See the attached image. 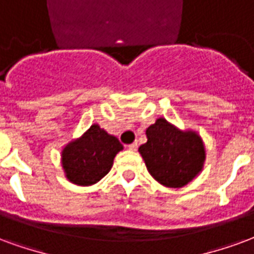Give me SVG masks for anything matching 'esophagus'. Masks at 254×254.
I'll use <instances>...</instances> for the list:
<instances>
[{
	"instance_id": "34e87169",
	"label": "esophagus",
	"mask_w": 254,
	"mask_h": 254,
	"mask_svg": "<svg viewBox=\"0 0 254 254\" xmlns=\"http://www.w3.org/2000/svg\"><path fill=\"white\" fill-rule=\"evenodd\" d=\"M137 148H138V144H137V142H132V144L127 145V149H130V151H137Z\"/></svg>"
}]
</instances>
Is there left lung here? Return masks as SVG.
I'll return each mask as SVG.
<instances>
[{"label":"left lung","instance_id":"obj_1","mask_svg":"<svg viewBox=\"0 0 254 254\" xmlns=\"http://www.w3.org/2000/svg\"><path fill=\"white\" fill-rule=\"evenodd\" d=\"M148 141L138 148L146 170L159 183L179 189L194 179L204 160L203 142L196 133L180 132L164 118L146 129Z\"/></svg>","mask_w":254,"mask_h":254}]
</instances>
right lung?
I'll list each match as a JSON object with an SVG mask.
<instances>
[{
  "label": "right lung",
  "instance_id": "1",
  "mask_svg": "<svg viewBox=\"0 0 254 254\" xmlns=\"http://www.w3.org/2000/svg\"><path fill=\"white\" fill-rule=\"evenodd\" d=\"M121 149L118 138L93 125L79 140L63 149V168L69 182L75 185H94L110 171L114 156Z\"/></svg>",
  "mask_w": 254,
  "mask_h": 254
}]
</instances>
